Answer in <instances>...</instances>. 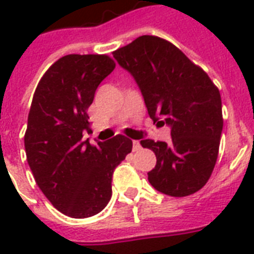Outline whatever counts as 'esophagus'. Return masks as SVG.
Here are the masks:
<instances>
[{"instance_id": "esophagus-1", "label": "esophagus", "mask_w": 254, "mask_h": 254, "mask_svg": "<svg viewBox=\"0 0 254 254\" xmlns=\"http://www.w3.org/2000/svg\"><path fill=\"white\" fill-rule=\"evenodd\" d=\"M141 149V145H139V141L134 139L133 141V151H138Z\"/></svg>"}]
</instances>
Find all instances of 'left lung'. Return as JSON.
Here are the masks:
<instances>
[{
  "instance_id": "1",
  "label": "left lung",
  "mask_w": 254,
  "mask_h": 254,
  "mask_svg": "<svg viewBox=\"0 0 254 254\" xmlns=\"http://www.w3.org/2000/svg\"><path fill=\"white\" fill-rule=\"evenodd\" d=\"M142 93L150 119L170 127L171 142L142 139L157 165L147 179L157 191L182 197L207 183L223 130L220 92L208 75L162 38L142 35L113 53Z\"/></svg>"
}]
</instances>
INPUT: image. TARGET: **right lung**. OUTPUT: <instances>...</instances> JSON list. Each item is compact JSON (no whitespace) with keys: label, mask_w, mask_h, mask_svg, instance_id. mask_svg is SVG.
<instances>
[{"label":"right lung","mask_w":254,"mask_h":254,"mask_svg":"<svg viewBox=\"0 0 254 254\" xmlns=\"http://www.w3.org/2000/svg\"><path fill=\"white\" fill-rule=\"evenodd\" d=\"M107 55L71 54L39 81L27 119L26 157L37 185L51 204L75 219L101 212L112 196L113 170L133 143L125 135L92 146L88 108L99 84L115 69Z\"/></svg>","instance_id":"right-lung-1"}]
</instances>
